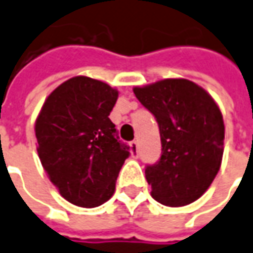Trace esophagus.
I'll return each instance as SVG.
<instances>
[{
    "label": "esophagus",
    "instance_id": "esophagus-1",
    "mask_svg": "<svg viewBox=\"0 0 253 253\" xmlns=\"http://www.w3.org/2000/svg\"><path fill=\"white\" fill-rule=\"evenodd\" d=\"M130 146V153H132V157H138L139 152H138V142L136 140H132L129 143Z\"/></svg>",
    "mask_w": 253,
    "mask_h": 253
}]
</instances>
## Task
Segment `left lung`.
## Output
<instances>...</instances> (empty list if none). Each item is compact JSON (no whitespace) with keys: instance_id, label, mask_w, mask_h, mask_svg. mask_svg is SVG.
<instances>
[{"instance_id":"left-lung-1","label":"left lung","mask_w":253,"mask_h":253,"mask_svg":"<svg viewBox=\"0 0 253 253\" xmlns=\"http://www.w3.org/2000/svg\"><path fill=\"white\" fill-rule=\"evenodd\" d=\"M133 93L160 129L162 157L145 171L153 199L170 208L199 199L217 175L224 152V121L216 101L181 78L138 86Z\"/></svg>"}]
</instances>
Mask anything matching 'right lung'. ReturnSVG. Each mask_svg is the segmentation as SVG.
Segmentation results:
<instances>
[{
  "label": "right lung",
  "instance_id": "1",
  "mask_svg": "<svg viewBox=\"0 0 253 253\" xmlns=\"http://www.w3.org/2000/svg\"><path fill=\"white\" fill-rule=\"evenodd\" d=\"M117 99L110 84L75 76L50 93L36 118L42 166L59 195L79 208H96L114 195L129 156L108 118Z\"/></svg>",
  "mask_w": 253,
  "mask_h": 253
}]
</instances>
